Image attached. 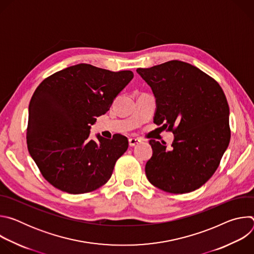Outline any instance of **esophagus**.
Here are the masks:
<instances>
[{"label":"esophagus","instance_id":"1","mask_svg":"<svg viewBox=\"0 0 254 254\" xmlns=\"http://www.w3.org/2000/svg\"><path fill=\"white\" fill-rule=\"evenodd\" d=\"M139 142H140V139H139V138L130 137V138L128 139V144H129V147H133V146H135V144H137V143H139Z\"/></svg>","mask_w":254,"mask_h":254}]
</instances>
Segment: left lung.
<instances>
[{
  "mask_svg": "<svg viewBox=\"0 0 254 254\" xmlns=\"http://www.w3.org/2000/svg\"><path fill=\"white\" fill-rule=\"evenodd\" d=\"M136 72L156 97L154 123L175 137L170 150L150 140L153 156L144 169L147 178L168 193L195 191L213 176L230 141L226 96L215 79L183 61Z\"/></svg>",
  "mask_w": 254,
  "mask_h": 254,
  "instance_id": "1",
  "label": "left lung"
}]
</instances>
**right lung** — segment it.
<instances>
[{
	"instance_id": "obj_1",
	"label": "right lung",
	"mask_w": 254,
	"mask_h": 254,
	"mask_svg": "<svg viewBox=\"0 0 254 254\" xmlns=\"http://www.w3.org/2000/svg\"><path fill=\"white\" fill-rule=\"evenodd\" d=\"M132 77L129 70L114 72L80 63L56 72L36 88L29 104L27 146L52 186L84 194L110 180L128 148L127 138L97 134L93 140L90 126L110 110Z\"/></svg>"
}]
</instances>
